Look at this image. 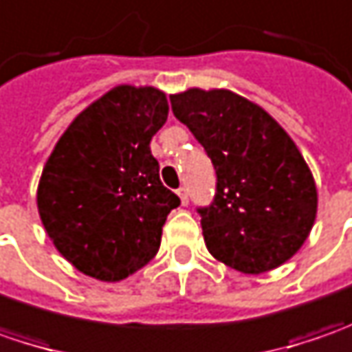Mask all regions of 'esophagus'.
<instances>
[{
	"mask_svg": "<svg viewBox=\"0 0 352 352\" xmlns=\"http://www.w3.org/2000/svg\"><path fill=\"white\" fill-rule=\"evenodd\" d=\"M179 199H181V205H189V191H187V187H179Z\"/></svg>",
	"mask_w": 352,
	"mask_h": 352,
	"instance_id": "obj_1",
	"label": "esophagus"
}]
</instances>
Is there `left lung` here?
Returning a JSON list of instances; mask_svg holds the SVG:
<instances>
[{"instance_id":"obj_1","label":"left lung","mask_w":352,"mask_h":352,"mask_svg":"<svg viewBox=\"0 0 352 352\" xmlns=\"http://www.w3.org/2000/svg\"><path fill=\"white\" fill-rule=\"evenodd\" d=\"M169 100L217 173L212 203L197 208L208 252L244 274L282 266L309 236L317 212L314 175L292 138L230 90L191 88Z\"/></svg>"}]
</instances>
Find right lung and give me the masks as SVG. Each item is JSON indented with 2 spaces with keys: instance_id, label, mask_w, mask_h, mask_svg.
Instances as JSON below:
<instances>
[{
  "instance_id": "1",
  "label": "right lung",
  "mask_w": 352,
  "mask_h": 352,
  "mask_svg": "<svg viewBox=\"0 0 352 352\" xmlns=\"http://www.w3.org/2000/svg\"><path fill=\"white\" fill-rule=\"evenodd\" d=\"M167 114L161 90L118 86L76 116L43 169L45 230L90 278L120 282L160 250L167 214L181 205L149 149Z\"/></svg>"
}]
</instances>
